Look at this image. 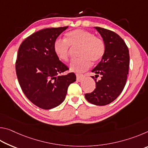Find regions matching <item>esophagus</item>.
<instances>
[{"instance_id": "1", "label": "esophagus", "mask_w": 148, "mask_h": 148, "mask_svg": "<svg viewBox=\"0 0 148 148\" xmlns=\"http://www.w3.org/2000/svg\"><path fill=\"white\" fill-rule=\"evenodd\" d=\"M85 78V76L84 74H76V79L77 82H81L82 79Z\"/></svg>"}]
</instances>
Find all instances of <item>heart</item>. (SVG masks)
Returning <instances> with one entry per match:
<instances>
[{
  "label": "heart",
  "instance_id": "heart-1",
  "mask_svg": "<svg viewBox=\"0 0 148 148\" xmlns=\"http://www.w3.org/2000/svg\"><path fill=\"white\" fill-rule=\"evenodd\" d=\"M70 46L79 47V58L73 60L70 64V69L76 72L87 71L93 63L99 62L103 57L105 46L103 41L94 36L90 32L77 29L68 32L65 40L57 38L54 42L53 51L57 58L62 61L69 60Z\"/></svg>",
  "mask_w": 148,
  "mask_h": 148
}]
</instances>
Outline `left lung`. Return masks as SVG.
<instances>
[{
	"mask_svg": "<svg viewBox=\"0 0 148 148\" xmlns=\"http://www.w3.org/2000/svg\"><path fill=\"white\" fill-rule=\"evenodd\" d=\"M101 34L105 46L101 61L92 70L96 88L86 93L87 101L97 106H104L116 100L126 84L129 68V51L126 44L116 32L101 27H95ZM101 76L99 80L96 79Z\"/></svg>",
	"mask_w": 148,
	"mask_h": 148,
	"instance_id": "1",
	"label": "left lung"
}]
</instances>
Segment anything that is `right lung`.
I'll use <instances>...</instances> for the list:
<instances>
[{
	"label": "right lung",
	"instance_id": "obj_1",
	"mask_svg": "<svg viewBox=\"0 0 148 148\" xmlns=\"http://www.w3.org/2000/svg\"><path fill=\"white\" fill-rule=\"evenodd\" d=\"M69 27L47 28L34 32L20 45L16 70L22 91L30 101L44 110L64 101L69 85L76 81L73 72L57 58L53 44Z\"/></svg>",
	"mask_w": 148,
	"mask_h": 148
}]
</instances>
